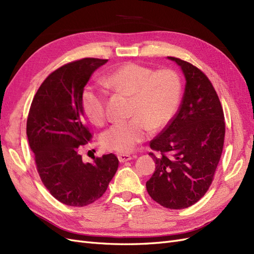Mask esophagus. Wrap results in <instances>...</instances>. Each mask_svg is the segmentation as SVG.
Masks as SVG:
<instances>
[{
	"mask_svg": "<svg viewBox=\"0 0 254 254\" xmlns=\"http://www.w3.org/2000/svg\"><path fill=\"white\" fill-rule=\"evenodd\" d=\"M118 158H119L121 163L127 162V161H130V160L132 159V157L130 156V155H124V153H120V155H118Z\"/></svg>",
	"mask_w": 254,
	"mask_h": 254,
	"instance_id": "1",
	"label": "esophagus"
}]
</instances>
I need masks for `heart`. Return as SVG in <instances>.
<instances>
[{
	"instance_id": "1",
	"label": "heart",
	"mask_w": 254,
	"mask_h": 254,
	"mask_svg": "<svg viewBox=\"0 0 254 254\" xmlns=\"http://www.w3.org/2000/svg\"><path fill=\"white\" fill-rule=\"evenodd\" d=\"M107 88L131 95V119L117 122L102 134L105 148L129 152L147 139L150 130L170 124L181 98V79L171 68L153 71L136 63H126L103 76ZM108 92L103 86L87 84L81 93L84 114L95 125L105 124L108 118Z\"/></svg>"
}]
</instances>
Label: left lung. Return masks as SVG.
I'll return each mask as SVG.
<instances>
[{
    "mask_svg": "<svg viewBox=\"0 0 254 254\" xmlns=\"http://www.w3.org/2000/svg\"><path fill=\"white\" fill-rule=\"evenodd\" d=\"M181 66L187 83L180 108L149 145L156 170L146 182L149 196L164 207L186 209L209 190L224 148L226 124L218 95L207 76L188 61Z\"/></svg>",
    "mask_w": 254,
    "mask_h": 254,
    "instance_id": "obj_1",
    "label": "left lung"
}]
</instances>
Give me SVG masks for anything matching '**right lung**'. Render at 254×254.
<instances>
[{"instance_id":"1","label":"right lung","mask_w":254,"mask_h":254,"mask_svg":"<svg viewBox=\"0 0 254 254\" xmlns=\"http://www.w3.org/2000/svg\"><path fill=\"white\" fill-rule=\"evenodd\" d=\"M108 59L83 58L52 72L30 105L26 134L38 174L58 201L71 206L93 203L107 190L119 167L113 153L83 163L80 147L92 134L83 119L81 93L91 75Z\"/></svg>"}]
</instances>
